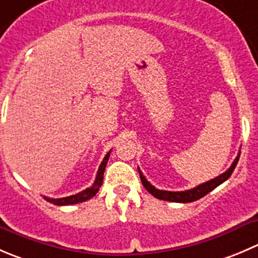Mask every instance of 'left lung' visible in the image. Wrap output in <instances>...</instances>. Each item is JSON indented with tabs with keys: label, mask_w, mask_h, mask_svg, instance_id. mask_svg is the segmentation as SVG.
I'll list each match as a JSON object with an SVG mask.
<instances>
[{
	"label": "left lung",
	"mask_w": 258,
	"mask_h": 258,
	"mask_svg": "<svg viewBox=\"0 0 258 258\" xmlns=\"http://www.w3.org/2000/svg\"><path fill=\"white\" fill-rule=\"evenodd\" d=\"M238 160H239V154L238 156L234 159L233 164L231 165V167H229L226 172L221 174L219 176L214 177V179L209 180V181L203 182V184L198 185V186L192 187V189L185 190V191H167V190L156 189V187L152 186V185L147 181L146 177L144 176V174H142L140 169H139V172H140V177H141L142 185L145 186V189H146L150 194H152L155 198L161 199V201L175 202V203H190V202H196L198 201V199L203 198V197L207 196L209 191L214 190L218 185H221L222 182L226 181V180L231 176L232 172H233Z\"/></svg>",
	"instance_id": "8db88e82"
}]
</instances>
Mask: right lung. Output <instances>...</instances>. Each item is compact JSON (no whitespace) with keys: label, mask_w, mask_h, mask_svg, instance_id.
<instances>
[{"label":"right lung","mask_w":258,"mask_h":258,"mask_svg":"<svg viewBox=\"0 0 258 258\" xmlns=\"http://www.w3.org/2000/svg\"><path fill=\"white\" fill-rule=\"evenodd\" d=\"M109 154H111V151L107 152V155L104 156L103 161H102V164L99 165V169H98V171H97L96 180H94L93 185H92L91 187H87L86 190L78 192V194H76V196L66 197V198L54 199V198H47V197H44V199H46V201L50 202V203L55 204V206H71V204H78V203H82V202H86V201H88V199L93 198L97 192H98L102 182H103L104 169H106L107 161H108V159H109Z\"/></svg>","instance_id":"right-lung-1"}]
</instances>
